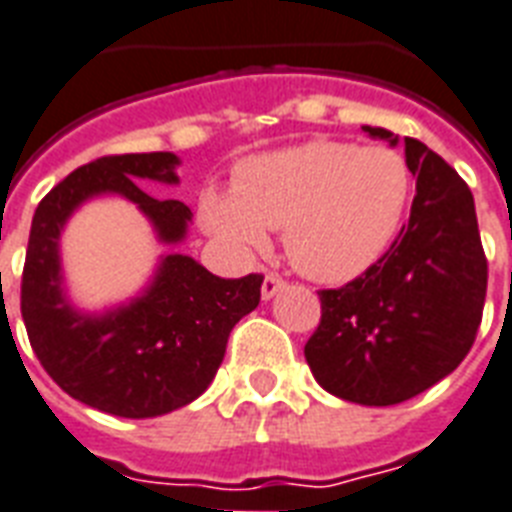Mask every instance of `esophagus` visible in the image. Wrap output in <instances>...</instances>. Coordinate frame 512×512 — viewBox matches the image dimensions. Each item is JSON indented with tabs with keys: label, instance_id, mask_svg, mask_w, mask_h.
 Wrapping results in <instances>:
<instances>
[{
	"label": "esophagus",
	"instance_id": "esophagus-1",
	"mask_svg": "<svg viewBox=\"0 0 512 512\" xmlns=\"http://www.w3.org/2000/svg\"><path fill=\"white\" fill-rule=\"evenodd\" d=\"M282 288H285V280H282L280 275H272V272H269V275L264 277V282H261V296H264V301H269V298H275Z\"/></svg>",
	"mask_w": 512,
	"mask_h": 512
}]
</instances>
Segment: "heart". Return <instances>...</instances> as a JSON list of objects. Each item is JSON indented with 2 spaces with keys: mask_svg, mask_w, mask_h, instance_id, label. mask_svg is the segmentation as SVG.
<instances>
[{
  "mask_svg": "<svg viewBox=\"0 0 512 512\" xmlns=\"http://www.w3.org/2000/svg\"><path fill=\"white\" fill-rule=\"evenodd\" d=\"M412 200V169L391 147L312 140L256 155L235 190L208 187L200 222L240 253L280 230L290 264L320 282L362 275L388 251Z\"/></svg>",
  "mask_w": 512,
  "mask_h": 512,
  "instance_id": "b5f03b06",
  "label": "heart"
}]
</instances>
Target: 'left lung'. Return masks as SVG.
Wrapping results in <instances>:
<instances>
[{
  "instance_id": "left-lung-1",
  "label": "left lung",
  "mask_w": 512,
  "mask_h": 512,
  "mask_svg": "<svg viewBox=\"0 0 512 512\" xmlns=\"http://www.w3.org/2000/svg\"><path fill=\"white\" fill-rule=\"evenodd\" d=\"M375 140L399 137L362 126ZM418 179L410 222L357 280L320 290L322 320L304 354L325 391L367 407L423 394L457 370L476 341L486 256L470 187L441 155L404 137Z\"/></svg>"
}]
</instances>
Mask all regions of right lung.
<instances>
[{"mask_svg":"<svg viewBox=\"0 0 512 512\" xmlns=\"http://www.w3.org/2000/svg\"><path fill=\"white\" fill-rule=\"evenodd\" d=\"M177 166L174 153L97 158L52 187L31 222L20 282L31 349L65 394L118 418H158L195 402L222 365L232 327L261 298V275L224 280L185 253L163 256L150 285L116 309L89 314L65 298L60 232L89 198L121 195L161 243L185 240L190 208L140 187V179L177 185Z\"/></svg>","mask_w":512,"mask_h":512,"instance_id":"add662e5","label":"right lung"}]
</instances>
